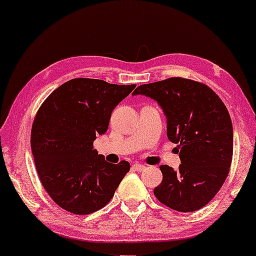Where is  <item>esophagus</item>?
Masks as SVG:
<instances>
[{"mask_svg":"<svg viewBox=\"0 0 256 256\" xmlns=\"http://www.w3.org/2000/svg\"><path fill=\"white\" fill-rule=\"evenodd\" d=\"M132 168L137 172H142V171H144L146 167V165H140V164H134V165H132Z\"/></svg>","mask_w":256,"mask_h":256,"instance_id":"1","label":"esophagus"}]
</instances>
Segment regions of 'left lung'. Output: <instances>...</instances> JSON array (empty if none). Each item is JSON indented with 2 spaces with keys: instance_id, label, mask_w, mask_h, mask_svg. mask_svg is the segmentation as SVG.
<instances>
[{
  "instance_id": "left-lung-1",
  "label": "left lung",
  "mask_w": 256,
  "mask_h": 256,
  "mask_svg": "<svg viewBox=\"0 0 256 256\" xmlns=\"http://www.w3.org/2000/svg\"><path fill=\"white\" fill-rule=\"evenodd\" d=\"M134 95L158 102L167 119V137L180 146L178 170L160 166L156 198L178 212L204 207L231 166L234 128L225 104L207 85L179 77L140 85Z\"/></svg>"
}]
</instances>
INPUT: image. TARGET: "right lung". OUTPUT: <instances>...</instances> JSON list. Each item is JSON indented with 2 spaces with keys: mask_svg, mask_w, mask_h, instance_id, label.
I'll return each mask as SVG.
<instances>
[{
  "mask_svg": "<svg viewBox=\"0 0 256 256\" xmlns=\"http://www.w3.org/2000/svg\"><path fill=\"white\" fill-rule=\"evenodd\" d=\"M134 88L71 79L38 110L31 130L32 155L44 189L64 210L83 216L101 210L130 171L128 161H106L92 143L106 134L112 112Z\"/></svg>",
  "mask_w": 256,
  "mask_h": 256,
  "instance_id": "1",
  "label": "right lung"
}]
</instances>
